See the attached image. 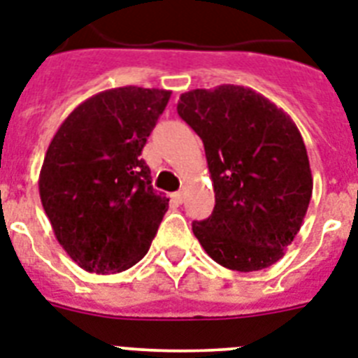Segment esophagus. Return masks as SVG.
Masks as SVG:
<instances>
[{"label": "esophagus", "instance_id": "obj_1", "mask_svg": "<svg viewBox=\"0 0 358 358\" xmlns=\"http://www.w3.org/2000/svg\"><path fill=\"white\" fill-rule=\"evenodd\" d=\"M173 199L176 200L178 204H182V202H184V199H185V193H184V191H176V193H173Z\"/></svg>", "mask_w": 358, "mask_h": 358}]
</instances>
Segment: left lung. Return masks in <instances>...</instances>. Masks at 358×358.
<instances>
[{"instance_id": "1", "label": "left lung", "mask_w": 358, "mask_h": 358, "mask_svg": "<svg viewBox=\"0 0 358 358\" xmlns=\"http://www.w3.org/2000/svg\"><path fill=\"white\" fill-rule=\"evenodd\" d=\"M178 115L204 143L213 213L193 222L206 254L237 272L263 270L300 231L313 174L294 121L254 90L222 84L180 95Z\"/></svg>"}]
</instances>
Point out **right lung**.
<instances>
[{"label":"right lung","instance_id":"right-lung-1","mask_svg":"<svg viewBox=\"0 0 358 358\" xmlns=\"http://www.w3.org/2000/svg\"><path fill=\"white\" fill-rule=\"evenodd\" d=\"M171 92L124 86L78 104L49 143L40 199L55 237L86 272L115 274L143 259L169 208L141 159Z\"/></svg>","mask_w":358,"mask_h":358}]
</instances>
